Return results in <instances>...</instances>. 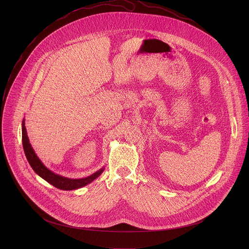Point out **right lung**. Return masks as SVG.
Listing matches in <instances>:
<instances>
[{"instance_id":"add662e5","label":"right lung","mask_w":249,"mask_h":249,"mask_svg":"<svg viewBox=\"0 0 249 249\" xmlns=\"http://www.w3.org/2000/svg\"><path fill=\"white\" fill-rule=\"evenodd\" d=\"M22 141H23V147H24L26 157H27L31 167L33 168V170L40 178H43L48 183H50L51 185L54 186L57 189L64 190V191H71V190L79 189V188L84 187V186L88 185L89 183L93 182L96 178H99L105 171V167H103L101 170L94 173L93 175H91L87 178H79V179L78 178L73 179V178H65V177L54 174L53 172L49 170L36 155V151L33 148L30 140H29V137H28L27 129L25 126V120H23V122H22Z\"/></svg>"}]
</instances>
